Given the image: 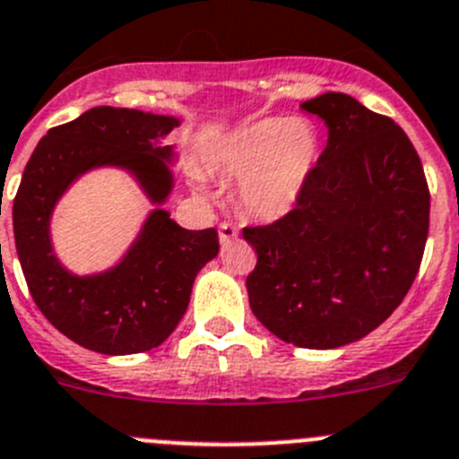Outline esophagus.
Listing matches in <instances>:
<instances>
[{"label":"esophagus","instance_id":"1","mask_svg":"<svg viewBox=\"0 0 459 459\" xmlns=\"http://www.w3.org/2000/svg\"><path fill=\"white\" fill-rule=\"evenodd\" d=\"M238 233H239V230L235 229L233 224H229V221H221V224H220V239L224 244L230 242V239L238 238Z\"/></svg>","mask_w":459,"mask_h":459}]
</instances>
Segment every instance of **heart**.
<instances>
[{"mask_svg": "<svg viewBox=\"0 0 459 459\" xmlns=\"http://www.w3.org/2000/svg\"><path fill=\"white\" fill-rule=\"evenodd\" d=\"M323 154L318 127L307 118H262L217 141L208 170L239 181L244 211L278 220L293 208Z\"/></svg>", "mask_w": 459, "mask_h": 459, "instance_id": "heart-1", "label": "heart"}]
</instances>
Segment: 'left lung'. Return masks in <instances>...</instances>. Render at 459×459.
Returning <instances> with one entry per match:
<instances>
[{
  "instance_id": "left-lung-1",
  "label": "left lung",
  "mask_w": 459,
  "mask_h": 459,
  "mask_svg": "<svg viewBox=\"0 0 459 459\" xmlns=\"http://www.w3.org/2000/svg\"><path fill=\"white\" fill-rule=\"evenodd\" d=\"M300 107L327 123V145L287 215L242 229L257 253L247 289L269 332L329 350L363 338L402 305L424 257L430 193L393 118L348 93Z\"/></svg>"
}]
</instances>
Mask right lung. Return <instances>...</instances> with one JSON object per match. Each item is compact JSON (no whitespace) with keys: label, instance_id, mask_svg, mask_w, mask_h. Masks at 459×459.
I'll list each match as a JSON object with an SVG mask.
<instances>
[{"label":"right lung","instance_id":"obj_1","mask_svg":"<svg viewBox=\"0 0 459 459\" xmlns=\"http://www.w3.org/2000/svg\"><path fill=\"white\" fill-rule=\"evenodd\" d=\"M177 123L139 109L93 107L51 127L22 175L13 230L30 296L57 332L93 352L136 354L161 345L188 309L195 275L217 255L220 239L215 229L186 230L157 208L121 264L78 278L53 255L51 211L66 186L96 166L127 168L152 202H166L172 148L157 143Z\"/></svg>","mask_w":459,"mask_h":459}]
</instances>
